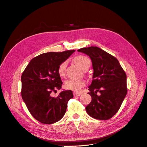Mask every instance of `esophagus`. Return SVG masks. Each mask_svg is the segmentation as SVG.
Segmentation results:
<instances>
[{"mask_svg": "<svg viewBox=\"0 0 147 147\" xmlns=\"http://www.w3.org/2000/svg\"><path fill=\"white\" fill-rule=\"evenodd\" d=\"M81 94H82L81 93H80V92H74V96H75V97H77V96H80Z\"/></svg>", "mask_w": 147, "mask_h": 147, "instance_id": "esophagus-1", "label": "esophagus"}]
</instances>
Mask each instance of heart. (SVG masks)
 Listing matches in <instances>:
<instances>
[{
  "instance_id": "heart-1",
  "label": "heart",
  "mask_w": 147,
  "mask_h": 147,
  "mask_svg": "<svg viewBox=\"0 0 147 147\" xmlns=\"http://www.w3.org/2000/svg\"><path fill=\"white\" fill-rule=\"evenodd\" d=\"M75 63L78 65L82 69H84L88 65L91 64V61L88 57L80 55L74 58ZM67 62L66 61L61 63L57 69V72L61 77H64L65 74V69ZM85 84L84 81L82 80L69 79L65 82V88L67 90H70L74 91L79 92L81 88Z\"/></svg>"
}]
</instances>
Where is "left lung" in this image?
Instances as JSON below:
<instances>
[{
  "instance_id": "obj_1",
  "label": "left lung",
  "mask_w": 147,
  "mask_h": 147,
  "mask_svg": "<svg viewBox=\"0 0 147 147\" xmlns=\"http://www.w3.org/2000/svg\"><path fill=\"white\" fill-rule=\"evenodd\" d=\"M77 51L87 55L92 64V81L88 86L92 100L86 107V112L97 119H109L117 113L126 96V73L116 57L99 47Z\"/></svg>"
}]
</instances>
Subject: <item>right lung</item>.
<instances>
[{
  "label": "right lung",
  "instance_id": "add662e5",
  "mask_svg": "<svg viewBox=\"0 0 147 147\" xmlns=\"http://www.w3.org/2000/svg\"><path fill=\"white\" fill-rule=\"evenodd\" d=\"M75 50L43 53L31 60L21 76V96L32 117L43 124L55 123L64 117L67 102L74 97L71 90H61L63 82L57 72L59 64L67 59Z\"/></svg>",
  "mask_w": 147,
  "mask_h": 147
}]
</instances>
